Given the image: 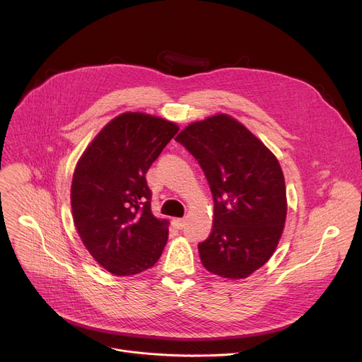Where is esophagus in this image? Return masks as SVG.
I'll return each mask as SVG.
<instances>
[{"instance_id":"34e87169","label":"esophagus","mask_w":362,"mask_h":362,"mask_svg":"<svg viewBox=\"0 0 362 362\" xmlns=\"http://www.w3.org/2000/svg\"><path fill=\"white\" fill-rule=\"evenodd\" d=\"M173 223L176 224L177 229H183V227H185V218H175Z\"/></svg>"}]
</instances>
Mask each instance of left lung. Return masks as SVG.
Returning a JSON list of instances; mask_svg holds the SVG:
<instances>
[{
  "label": "left lung",
  "instance_id": "obj_1",
  "mask_svg": "<svg viewBox=\"0 0 362 362\" xmlns=\"http://www.w3.org/2000/svg\"><path fill=\"white\" fill-rule=\"evenodd\" d=\"M204 170L214 199L213 230L198 251L204 267L243 279L273 255L286 220V187L277 158L226 114L189 124L176 138Z\"/></svg>",
  "mask_w": 362,
  "mask_h": 362
}]
</instances>
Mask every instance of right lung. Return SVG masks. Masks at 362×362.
<instances>
[{"mask_svg":"<svg viewBox=\"0 0 362 362\" xmlns=\"http://www.w3.org/2000/svg\"><path fill=\"white\" fill-rule=\"evenodd\" d=\"M179 127L142 112L111 120L83 152L71 182L73 221L89 254L111 274L154 265L168 221L152 216L146 171Z\"/></svg>","mask_w":362,"mask_h":362,"instance_id":"1","label":"right lung"}]
</instances>
